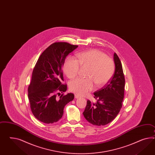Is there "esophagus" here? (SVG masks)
Instances as JSON below:
<instances>
[{"label": "esophagus", "mask_w": 155, "mask_h": 155, "mask_svg": "<svg viewBox=\"0 0 155 155\" xmlns=\"http://www.w3.org/2000/svg\"><path fill=\"white\" fill-rule=\"evenodd\" d=\"M75 99H78L79 97H80V96L79 95H77V94H75Z\"/></svg>", "instance_id": "34e87169"}]
</instances>
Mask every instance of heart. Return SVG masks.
<instances>
[{"mask_svg":"<svg viewBox=\"0 0 155 155\" xmlns=\"http://www.w3.org/2000/svg\"><path fill=\"white\" fill-rule=\"evenodd\" d=\"M82 68H88L86 78H77L69 84L71 91L77 95H84L94 88L102 87L108 83L114 71L113 60L104 53L91 50L77 54V60L68 58L64 64L63 69L70 79L76 77Z\"/></svg>","mask_w":155,"mask_h":155,"instance_id":"1","label":"heart"}]
</instances>
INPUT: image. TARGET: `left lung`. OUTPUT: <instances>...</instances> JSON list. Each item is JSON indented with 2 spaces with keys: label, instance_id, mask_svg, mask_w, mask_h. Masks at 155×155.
Listing matches in <instances>:
<instances>
[{
  "label": "left lung",
  "instance_id": "left-lung-1",
  "mask_svg": "<svg viewBox=\"0 0 155 155\" xmlns=\"http://www.w3.org/2000/svg\"><path fill=\"white\" fill-rule=\"evenodd\" d=\"M115 71L112 78L102 88L94 92L96 103L87 101L83 112L86 120L94 125L104 126L116 118L122 108L125 80L121 61L114 53Z\"/></svg>",
  "mask_w": 155,
  "mask_h": 155
}]
</instances>
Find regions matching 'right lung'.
<instances>
[{
  "label": "right lung",
  "instance_id": "1",
  "mask_svg": "<svg viewBox=\"0 0 155 155\" xmlns=\"http://www.w3.org/2000/svg\"><path fill=\"white\" fill-rule=\"evenodd\" d=\"M77 47L67 42H55L39 56L28 87L30 109L39 121L46 124L58 121L65 106L74 99L72 93L61 94L67 90V84L61 83L62 67L67 56Z\"/></svg>",
  "mask_w": 155,
  "mask_h": 155
}]
</instances>
